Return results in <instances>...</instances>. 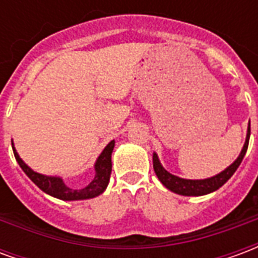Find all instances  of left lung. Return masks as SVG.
<instances>
[{"label": "left lung", "mask_w": 258, "mask_h": 258, "mask_svg": "<svg viewBox=\"0 0 258 258\" xmlns=\"http://www.w3.org/2000/svg\"><path fill=\"white\" fill-rule=\"evenodd\" d=\"M249 138H250V121H249V128H247V135H246V141H244L243 149L240 152L239 157L235 162L227 167L224 171L220 174H217L211 178L206 179H184L179 178L177 175L170 174L167 170H164L162 166V163L159 160L156 153H153V170L156 173L157 178L160 179L167 189H170L174 194L184 195V196H202V195H207L214 192L218 188H221L222 185L227 182L228 179L231 178L233 173L236 171V168L239 167V164L243 160L246 151H247V146H249Z\"/></svg>", "instance_id": "8db88e82"}]
</instances>
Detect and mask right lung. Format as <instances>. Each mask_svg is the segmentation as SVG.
Returning a JSON list of instances; mask_svg holds the SVG:
<instances>
[{
    "mask_svg": "<svg viewBox=\"0 0 258 258\" xmlns=\"http://www.w3.org/2000/svg\"><path fill=\"white\" fill-rule=\"evenodd\" d=\"M14 145V144H12ZM114 148V141H110L106 145V148L102 151L99 157L96 159L95 163V177L91 181L90 184L87 185L83 189H72L66 186L63 179L59 177H48V175H42L40 173L33 171L27 164H26L18 152L12 146L14 149V155L16 162L19 163L22 170L25 171L26 175L34 182V184L45 194L51 195L53 198H58L60 200H84L95 198L98 195H101L103 190L106 189L109 179H110V173H112V152Z\"/></svg>",
    "mask_w": 258,
    "mask_h": 258,
    "instance_id": "add662e5",
    "label": "right lung"
}]
</instances>
